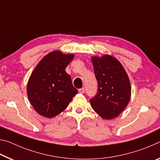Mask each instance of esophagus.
Returning <instances> with one entry per match:
<instances>
[{"label":"esophagus","instance_id":"obj_1","mask_svg":"<svg viewBox=\"0 0 160 160\" xmlns=\"http://www.w3.org/2000/svg\"><path fill=\"white\" fill-rule=\"evenodd\" d=\"M78 92H79L80 93H84L85 92V88H80V89H79L78 90Z\"/></svg>","mask_w":160,"mask_h":160}]
</instances>
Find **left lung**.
I'll return each instance as SVG.
<instances>
[{
  "mask_svg": "<svg viewBox=\"0 0 160 160\" xmlns=\"http://www.w3.org/2000/svg\"><path fill=\"white\" fill-rule=\"evenodd\" d=\"M98 92L90 99L91 107L105 120L115 118L125 110L131 97V85L125 68L115 57H92Z\"/></svg>",
  "mask_w": 160,
  "mask_h": 160,
  "instance_id": "obj_1",
  "label": "left lung"
}]
</instances>
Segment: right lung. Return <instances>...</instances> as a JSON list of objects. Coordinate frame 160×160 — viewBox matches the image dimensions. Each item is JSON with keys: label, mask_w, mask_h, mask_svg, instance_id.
Instances as JSON below:
<instances>
[{"label": "right lung", "mask_w": 160, "mask_h": 160, "mask_svg": "<svg viewBox=\"0 0 160 160\" xmlns=\"http://www.w3.org/2000/svg\"><path fill=\"white\" fill-rule=\"evenodd\" d=\"M74 56L54 50L45 55L32 72L27 85L28 97L39 115L54 118L66 109L78 93L65 72Z\"/></svg>", "instance_id": "right-lung-1"}]
</instances>
